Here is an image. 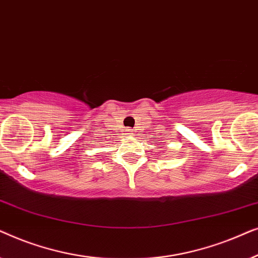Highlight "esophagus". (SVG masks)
I'll list each match as a JSON object with an SVG mask.
<instances>
[{
	"instance_id": "obj_1",
	"label": "esophagus",
	"mask_w": 258,
	"mask_h": 258,
	"mask_svg": "<svg viewBox=\"0 0 258 258\" xmlns=\"http://www.w3.org/2000/svg\"><path fill=\"white\" fill-rule=\"evenodd\" d=\"M132 130H133V129H128V132H129V133H132Z\"/></svg>"
}]
</instances>
